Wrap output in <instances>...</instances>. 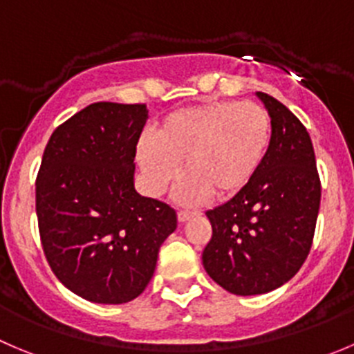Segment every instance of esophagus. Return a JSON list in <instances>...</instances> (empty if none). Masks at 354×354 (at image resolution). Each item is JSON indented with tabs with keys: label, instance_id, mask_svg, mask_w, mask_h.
<instances>
[{
	"label": "esophagus",
	"instance_id": "obj_1",
	"mask_svg": "<svg viewBox=\"0 0 354 354\" xmlns=\"http://www.w3.org/2000/svg\"><path fill=\"white\" fill-rule=\"evenodd\" d=\"M194 212H187V210H180L179 214H177V217H179V222H186V221H189L191 217H194Z\"/></svg>",
	"mask_w": 354,
	"mask_h": 354
}]
</instances>
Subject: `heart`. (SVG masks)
<instances>
[{
  "label": "heart",
  "instance_id": "1",
  "mask_svg": "<svg viewBox=\"0 0 354 354\" xmlns=\"http://www.w3.org/2000/svg\"><path fill=\"white\" fill-rule=\"evenodd\" d=\"M272 121L254 102H207L174 111L158 123L154 137L137 144L146 187L160 196L184 170L177 200L198 205L217 194L231 198L252 183L268 156Z\"/></svg>",
  "mask_w": 354,
  "mask_h": 354
}]
</instances>
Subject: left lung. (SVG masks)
Segmentation results:
<instances>
[{
    "label": "left lung",
    "mask_w": 354,
    "mask_h": 354,
    "mask_svg": "<svg viewBox=\"0 0 354 354\" xmlns=\"http://www.w3.org/2000/svg\"><path fill=\"white\" fill-rule=\"evenodd\" d=\"M255 95L271 114L268 156L243 191L207 212L212 238L201 255L208 276L234 295L268 294L297 274L322 198L306 127L274 97Z\"/></svg>",
    "instance_id": "left-lung-1"
}]
</instances>
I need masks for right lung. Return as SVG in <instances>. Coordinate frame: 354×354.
<instances>
[{
	"label": "right lung",
	"mask_w": 354,
	"mask_h": 354,
	"mask_svg": "<svg viewBox=\"0 0 354 354\" xmlns=\"http://www.w3.org/2000/svg\"><path fill=\"white\" fill-rule=\"evenodd\" d=\"M146 104L95 102L50 137L36 179L46 261L73 294L124 304L146 290L161 243L177 230L167 203L133 186Z\"/></svg>",
	"instance_id": "obj_1"
}]
</instances>
